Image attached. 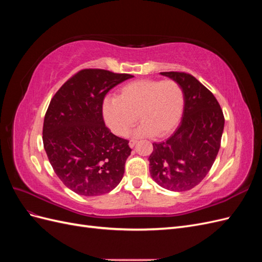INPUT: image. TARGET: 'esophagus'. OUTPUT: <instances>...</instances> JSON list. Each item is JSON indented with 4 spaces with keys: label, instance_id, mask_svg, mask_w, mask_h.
Here are the masks:
<instances>
[{
    "label": "esophagus",
    "instance_id": "esophagus-1",
    "mask_svg": "<svg viewBox=\"0 0 262 262\" xmlns=\"http://www.w3.org/2000/svg\"><path fill=\"white\" fill-rule=\"evenodd\" d=\"M138 143V140H130V142H129V146L130 147H133L134 145H136Z\"/></svg>",
    "mask_w": 262,
    "mask_h": 262
}]
</instances>
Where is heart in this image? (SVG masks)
<instances>
[{"instance_id": "heart-1", "label": "heart", "mask_w": 262, "mask_h": 262, "mask_svg": "<svg viewBox=\"0 0 262 262\" xmlns=\"http://www.w3.org/2000/svg\"><path fill=\"white\" fill-rule=\"evenodd\" d=\"M184 108V91L173 80H140L122 87L118 99H107L102 115L116 136L124 137L139 120L133 137L163 138L176 128Z\"/></svg>"}]
</instances>
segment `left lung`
<instances>
[{
  "instance_id": "8db88e82",
  "label": "left lung",
  "mask_w": 262,
  "mask_h": 262,
  "mask_svg": "<svg viewBox=\"0 0 262 262\" xmlns=\"http://www.w3.org/2000/svg\"><path fill=\"white\" fill-rule=\"evenodd\" d=\"M184 91V113L176 131L153 143L149 173L157 185L171 191L192 189L207 176L217 156L224 116L214 95L185 72H162Z\"/></svg>"
}]
</instances>
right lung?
Segmentation results:
<instances>
[{
  "label": "right lung",
  "mask_w": 262,
  "mask_h": 262,
  "mask_svg": "<svg viewBox=\"0 0 262 262\" xmlns=\"http://www.w3.org/2000/svg\"><path fill=\"white\" fill-rule=\"evenodd\" d=\"M133 77L85 69L55 93L47 110L42 140L54 172L75 193L95 196L115 189L131 154L129 141L110 132L102 118L107 93Z\"/></svg>",
  "instance_id": "obj_1"
}]
</instances>
